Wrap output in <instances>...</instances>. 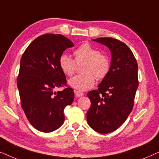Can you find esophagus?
Returning <instances> with one entry per match:
<instances>
[{
    "label": "esophagus",
    "instance_id": "1",
    "mask_svg": "<svg viewBox=\"0 0 159 159\" xmlns=\"http://www.w3.org/2000/svg\"><path fill=\"white\" fill-rule=\"evenodd\" d=\"M75 95L77 97H82V96H83L84 95V93H82V92H80V91H75Z\"/></svg>",
    "mask_w": 159,
    "mask_h": 159
}]
</instances>
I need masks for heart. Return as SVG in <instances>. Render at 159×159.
Instances as JSON below:
<instances>
[{"mask_svg":"<svg viewBox=\"0 0 159 159\" xmlns=\"http://www.w3.org/2000/svg\"><path fill=\"white\" fill-rule=\"evenodd\" d=\"M75 60L70 56L63 54L59 58V66L65 75L71 77L75 74L77 65L83 64L81 69L82 75L75 76L68 83L76 90L84 91L93 88L98 80H103L110 70V61L106 55L89 43H83L74 51Z\"/></svg>","mask_w":159,"mask_h":159,"instance_id":"obj_1","label":"heart"}]
</instances>
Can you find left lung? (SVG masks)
<instances>
[{
	"label": "left lung",
	"instance_id": "left-lung-1",
	"mask_svg": "<svg viewBox=\"0 0 159 159\" xmlns=\"http://www.w3.org/2000/svg\"><path fill=\"white\" fill-rule=\"evenodd\" d=\"M108 47L111 53L110 70L97 90L88 93L91 106L87 113L90 127L101 134L118 129L134 106L138 88V63L125 43L112 38L93 40Z\"/></svg>",
	"mask_w": 159,
	"mask_h": 159
}]
</instances>
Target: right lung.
Instances as JSON below:
<instances>
[{"label": "right lung", "instance_id": "add662e5", "mask_svg": "<svg viewBox=\"0 0 159 159\" xmlns=\"http://www.w3.org/2000/svg\"><path fill=\"white\" fill-rule=\"evenodd\" d=\"M73 46L62 34H45L34 39L21 56L17 78L21 106L30 123L40 132L58 129L64 121V108L74 101L71 88L54 91L66 84L59 58Z\"/></svg>", "mask_w": 159, "mask_h": 159}]
</instances>
